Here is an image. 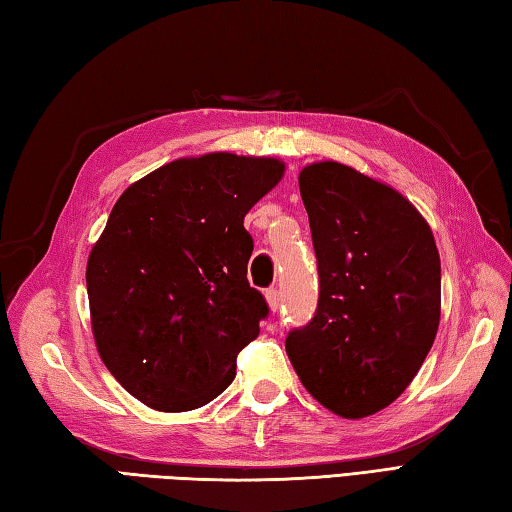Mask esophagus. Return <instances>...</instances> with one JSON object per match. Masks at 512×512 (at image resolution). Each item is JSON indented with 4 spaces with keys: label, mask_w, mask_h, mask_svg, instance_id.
Listing matches in <instances>:
<instances>
[{
    "label": "esophagus",
    "mask_w": 512,
    "mask_h": 512,
    "mask_svg": "<svg viewBox=\"0 0 512 512\" xmlns=\"http://www.w3.org/2000/svg\"><path fill=\"white\" fill-rule=\"evenodd\" d=\"M266 302H268V306H270V310H275L279 308V304H282V293H279L277 288H268L266 290Z\"/></svg>",
    "instance_id": "obj_1"
}]
</instances>
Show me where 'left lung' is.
<instances>
[{"instance_id":"left-lung-1","label":"left lung","mask_w":512,"mask_h":512,"mask_svg":"<svg viewBox=\"0 0 512 512\" xmlns=\"http://www.w3.org/2000/svg\"><path fill=\"white\" fill-rule=\"evenodd\" d=\"M319 273L315 317L286 337L304 388L346 419L390 406L435 342L442 264L433 230L395 188L319 162L299 173Z\"/></svg>"}]
</instances>
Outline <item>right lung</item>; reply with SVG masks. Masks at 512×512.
I'll return each instance as SVG.
<instances>
[{
    "mask_svg": "<svg viewBox=\"0 0 512 512\" xmlns=\"http://www.w3.org/2000/svg\"><path fill=\"white\" fill-rule=\"evenodd\" d=\"M284 175L273 157L177 159L128 186L90 250L99 357L139 402L184 413L235 379L268 304L248 284L244 217Z\"/></svg>",
    "mask_w": 512,
    "mask_h": 512,
    "instance_id": "obj_1",
    "label": "right lung"
}]
</instances>
